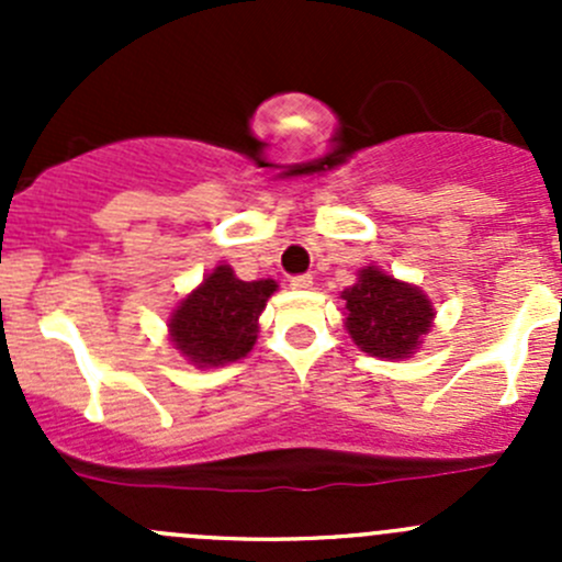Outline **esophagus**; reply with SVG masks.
Returning <instances> with one entry per match:
<instances>
[{"instance_id":"34e87169","label":"esophagus","mask_w":562,"mask_h":562,"mask_svg":"<svg viewBox=\"0 0 562 562\" xmlns=\"http://www.w3.org/2000/svg\"><path fill=\"white\" fill-rule=\"evenodd\" d=\"M291 288H296V291H307V288H313V277L310 274L291 277Z\"/></svg>"}]
</instances>
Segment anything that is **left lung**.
Instances as JSON below:
<instances>
[{"label":"left lung","mask_w":562,"mask_h":562,"mask_svg":"<svg viewBox=\"0 0 562 562\" xmlns=\"http://www.w3.org/2000/svg\"><path fill=\"white\" fill-rule=\"evenodd\" d=\"M342 299L350 337L364 353L378 359H405L432 323L429 299L375 266L361 269L356 285L345 288Z\"/></svg>","instance_id":"left-lung-1"}]
</instances>
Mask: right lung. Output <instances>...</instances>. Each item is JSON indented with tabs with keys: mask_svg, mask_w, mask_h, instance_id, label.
Masks as SVG:
<instances>
[{
	"mask_svg": "<svg viewBox=\"0 0 562 562\" xmlns=\"http://www.w3.org/2000/svg\"><path fill=\"white\" fill-rule=\"evenodd\" d=\"M277 291L274 280L245 282L228 266H217L171 315L176 350L198 367L241 359L258 337V315Z\"/></svg>",
	"mask_w": 562,
	"mask_h": 562,
	"instance_id": "add662e5",
	"label": "right lung"
}]
</instances>
